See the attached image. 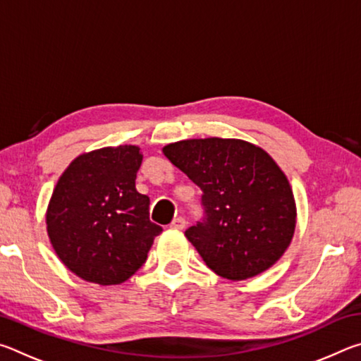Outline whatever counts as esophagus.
<instances>
[{"instance_id": "esophagus-1", "label": "esophagus", "mask_w": 361, "mask_h": 361, "mask_svg": "<svg viewBox=\"0 0 361 361\" xmlns=\"http://www.w3.org/2000/svg\"><path fill=\"white\" fill-rule=\"evenodd\" d=\"M185 226H186L185 218L178 216V218H175V219H173L172 224H170V228H173V229H185Z\"/></svg>"}]
</instances>
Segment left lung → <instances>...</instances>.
Returning <instances> with one entry per match:
<instances>
[{
  "mask_svg": "<svg viewBox=\"0 0 361 361\" xmlns=\"http://www.w3.org/2000/svg\"><path fill=\"white\" fill-rule=\"evenodd\" d=\"M162 151L202 189L205 218L185 235L213 272L247 280L282 258L295 234L296 202L283 170L264 149L210 137Z\"/></svg>",
  "mask_w": 361,
  "mask_h": 361,
  "instance_id": "obj_1",
  "label": "left lung"
}]
</instances>
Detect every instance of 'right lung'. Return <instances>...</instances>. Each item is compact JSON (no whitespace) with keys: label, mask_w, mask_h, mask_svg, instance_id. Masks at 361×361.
Masks as SVG:
<instances>
[{"label":"right lung","mask_w":361,"mask_h":361,"mask_svg":"<svg viewBox=\"0 0 361 361\" xmlns=\"http://www.w3.org/2000/svg\"><path fill=\"white\" fill-rule=\"evenodd\" d=\"M142 161L135 145L84 152L54 188L46 212L49 240L60 261L85 282H126L162 232L149 221V197L135 188Z\"/></svg>","instance_id":"add662e5"}]
</instances>
